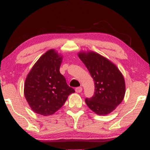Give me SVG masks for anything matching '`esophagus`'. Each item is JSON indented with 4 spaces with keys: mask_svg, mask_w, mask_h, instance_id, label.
Segmentation results:
<instances>
[{
    "mask_svg": "<svg viewBox=\"0 0 150 150\" xmlns=\"http://www.w3.org/2000/svg\"><path fill=\"white\" fill-rule=\"evenodd\" d=\"M75 91H76V93H81V91H82V87H76L75 88Z\"/></svg>",
    "mask_w": 150,
    "mask_h": 150,
    "instance_id": "34e87169",
    "label": "esophagus"
}]
</instances>
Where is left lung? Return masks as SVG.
<instances>
[{
  "mask_svg": "<svg viewBox=\"0 0 150 150\" xmlns=\"http://www.w3.org/2000/svg\"><path fill=\"white\" fill-rule=\"evenodd\" d=\"M95 83V93L85 103L98 115H106L120 105L125 95L123 75L116 66L96 53L79 54Z\"/></svg>",
  "mask_w": 150,
  "mask_h": 150,
  "instance_id": "1",
  "label": "left lung"
}]
</instances>
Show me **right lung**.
<instances>
[{
  "mask_svg": "<svg viewBox=\"0 0 150 150\" xmlns=\"http://www.w3.org/2000/svg\"><path fill=\"white\" fill-rule=\"evenodd\" d=\"M62 57L54 50L42 55L33 66L24 83V95L35 113L49 116L64 105L75 90L59 72Z\"/></svg>",
  "mask_w": 150,
  "mask_h": 150,
  "instance_id": "1",
  "label": "right lung"
}]
</instances>
